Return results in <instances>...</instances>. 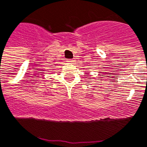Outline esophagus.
I'll use <instances>...</instances> for the list:
<instances>
[{"label":"esophagus","mask_w":147,"mask_h":147,"mask_svg":"<svg viewBox=\"0 0 147 147\" xmlns=\"http://www.w3.org/2000/svg\"><path fill=\"white\" fill-rule=\"evenodd\" d=\"M67 62H69V63H73L74 60L73 59H68V60H67Z\"/></svg>","instance_id":"1"}]
</instances>
